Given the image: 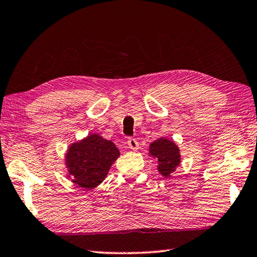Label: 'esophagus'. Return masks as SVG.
<instances>
[{
	"label": "esophagus",
	"instance_id": "esophagus-1",
	"mask_svg": "<svg viewBox=\"0 0 257 257\" xmlns=\"http://www.w3.org/2000/svg\"><path fill=\"white\" fill-rule=\"evenodd\" d=\"M127 145L130 147V149L133 150V151H137V150L139 149V142L135 139H128Z\"/></svg>",
	"mask_w": 257,
	"mask_h": 257
}]
</instances>
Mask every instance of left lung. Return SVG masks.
<instances>
[{"label":"left lung","mask_w":257,"mask_h":257,"mask_svg":"<svg viewBox=\"0 0 257 257\" xmlns=\"http://www.w3.org/2000/svg\"><path fill=\"white\" fill-rule=\"evenodd\" d=\"M149 153L158 161V170L163 177H170L180 164V152L173 141L168 139H159L150 144Z\"/></svg>","instance_id":"1"}]
</instances>
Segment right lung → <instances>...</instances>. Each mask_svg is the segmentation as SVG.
Masks as SVG:
<instances>
[{
	"label": "right lung",
	"mask_w": 257,
	"mask_h": 257,
	"mask_svg": "<svg viewBox=\"0 0 257 257\" xmlns=\"http://www.w3.org/2000/svg\"><path fill=\"white\" fill-rule=\"evenodd\" d=\"M118 157V149L112 141L91 134L70 145L66 156V166L72 182L81 188L93 189L104 181Z\"/></svg>",
	"instance_id": "add662e5"
}]
</instances>
